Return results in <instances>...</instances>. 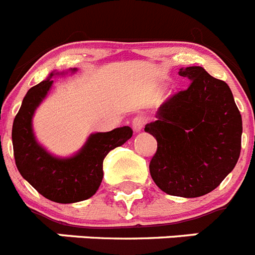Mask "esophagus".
Returning a JSON list of instances; mask_svg holds the SVG:
<instances>
[{
	"instance_id": "esophagus-1",
	"label": "esophagus",
	"mask_w": 255,
	"mask_h": 255,
	"mask_svg": "<svg viewBox=\"0 0 255 255\" xmlns=\"http://www.w3.org/2000/svg\"><path fill=\"white\" fill-rule=\"evenodd\" d=\"M144 123H146V119H144V117H142V116L134 117V118H133V121H132L133 130H134V132H139V130L143 128Z\"/></svg>"
}]
</instances>
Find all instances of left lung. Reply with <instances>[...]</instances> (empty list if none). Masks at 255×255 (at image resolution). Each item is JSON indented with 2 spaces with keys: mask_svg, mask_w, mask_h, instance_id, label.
<instances>
[{
  "mask_svg": "<svg viewBox=\"0 0 255 255\" xmlns=\"http://www.w3.org/2000/svg\"><path fill=\"white\" fill-rule=\"evenodd\" d=\"M188 89L161 104L144 130L157 141L150 161L156 185L170 196L212 192L235 167L242 150V116L229 85L199 66L180 68Z\"/></svg>",
  "mask_w": 255,
  "mask_h": 255,
  "instance_id": "1",
  "label": "left lung"
}]
</instances>
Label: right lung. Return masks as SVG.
Returning <instances> with one entry per match:
<instances>
[{
  "mask_svg": "<svg viewBox=\"0 0 255 255\" xmlns=\"http://www.w3.org/2000/svg\"><path fill=\"white\" fill-rule=\"evenodd\" d=\"M53 75L33 86L22 100L12 125L13 156L22 178L43 197L57 203H75L96 193L103 180L104 157L128 141L133 130L125 126L111 132L93 133L76 155L67 159L50 155L36 142L31 121L53 84Z\"/></svg>",
  "mask_w": 255,
  "mask_h": 255,
  "instance_id": "add662e5",
  "label": "right lung"
}]
</instances>
